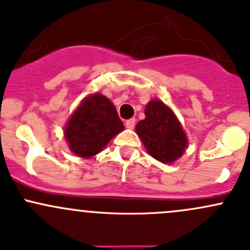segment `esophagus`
<instances>
[{"label":"esophagus","instance_id":"34e87169","mask_svg":"<svg viewBox=\"0 0 250 250\" xmlns=\"http://www.w3.org/2000/svg\"><path fill=\"white\" fill-rule=\"evenodd\" d=\"M135 125H136L135 119H128V120H126V123H125V126L127 128H130V130H132V128L135 127Z\"/></svg>","mask_w":250,"mask_h":250}]
</instances>
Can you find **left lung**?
Listing matches in <instances>:
<instances>
[{
    "label": "left lung",
    "mask_w": 250,
    "mask_h": 250,
    "mask_svg": "<svg viewBox=\"0 0 250 250\" xmlns=\"http://www.w3.org/2000/svg\"><path fill=\"white\" fill-rule=\"evenodd\" d=\"M146 119L136 125V132L146 151L164 164H172L183 155L188 138L178 118L163 101L151 100L146 104Z\"/></svg>",
    "instance_id": "1"
}]
</instances>
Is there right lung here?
<instances>
[{"instance_id": "right-lung-1", "label": "right lung", "mask_w": 250, "mask_h": 250, "mask_svg": "<svg viewBox=\"0 0 250 250\" xmlns=\"http://www.w3.org/2000/svg\"><path fill=\"white\" fill-rule=\"evenodd\" d=\"M123 130L124 125L114 104L96 92L85 97L77 107L63 133L71 151L79 158L89 159L99 154Z\"/></svg>"}]
</instances>
